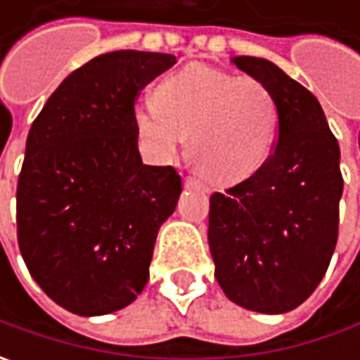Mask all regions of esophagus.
Masks as SVG:
<instances>
[{
    "mask_svg": "<svg viewBox=\"0 0 360 360\" xmlns=\"http://www.w3.org/2000/svg\"><path fill=\"white\" fill-rule=\"evenodd\" d=\"M184 186H194V188H204L202 186V182L200 180H196V178H192V176H186V178H184Z\"/></svg>",
    "mask_w": 360,
    "mask_h": 360,
    "instance_id": "obj_1",
    "label": "esophagus"
}]
</instances>
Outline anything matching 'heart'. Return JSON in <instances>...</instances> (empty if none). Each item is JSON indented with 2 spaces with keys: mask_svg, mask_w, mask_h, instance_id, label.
I'll return each instance as SVG.
<instances>
[{
  "mask_svg": "<svg viewBox=\"0 0 360 360\" xmlns=\"http://www.w3.org/2000/svg\"><path fill=\"white\" fill-rule=\"evenodd\" d=\"M134 120L156 160H172L188 136V158L206 180L238 184L269 160L278 110L260 79L194 63L160 79L154 105H138Z\"/></svg>",
  "mask_w": 360,
  "mask_h": 360,
  "instance_id": "obj_1",
  "label": "heart"
}]
</instances>
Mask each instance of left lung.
I'll use <instances>...</instances> for the list:
<instances>
[{
    "mask_svg": "<svg viewBox=\"0 0 360 360\" xmlns=\"http://www.w3.org/2000/svg\"><path fill=\"white\" fill-rule=\"evenodd\" d=\"M232 63L260 79L278 110L264 166L210 196L208 244L224 295L248 311L297 309L323 281L339 236L340 150L319 100L262 58Z\"/></svg>",
    "mask_w": 360,
    "mask_h": 360,
    "instance_id": "left-lung-1",
    "label": "left lung"
}]
</instances>
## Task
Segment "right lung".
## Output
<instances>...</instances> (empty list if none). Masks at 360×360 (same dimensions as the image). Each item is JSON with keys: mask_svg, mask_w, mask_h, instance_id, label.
Segmentation results:
<instances>
[{"mask_svg": "<svg viewBox=\"0 0 360 360\" xmlns=\"http://www.w3.org/2000/svg\"><path fill=\"white\" fill-rule=\"evenodd\" d=\"M170 53L120 49L60 84L34 120L18 180V244L34 281L79 316L120 311L150 276L182 178L146 166L134 104Z\"/></svg>", "mask_w": 360, "mask_h": 360, "instance_id": "1", "label": "right lung"}]
</instances>
